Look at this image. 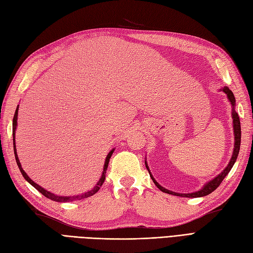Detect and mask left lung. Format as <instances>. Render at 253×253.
<instances>
[{
  "label": "left lung",
  "instance_id": "left-lung-1",
  "mask_svg": "<svg viewBox=\"0 0 253 253\" xmlns=\"http://www.w3.org/2000/svg\"><path fill=\"white\" fill-rule=\"evenodd\" d=\"M222 90L227 93L228 95V99L230 100L232 106H233V111H232V116H233V128H234V136H235V143H234V151H233V154H232V158H231V161L229 163V165L226 167V169L223 170V171L218 174L215 179H213L211 181H210L209 183H207L206 185L203 186V188L201 190H199V192H196V193H192V194H176V193H173L171 192V190H168L166 188L162 187L160 184L156 182L154 180V177L151 175V173H150V170L147 166V163H146V167L148 169V171L150 173V176H151V179L153 180L154 184L156 186H158V188H160L162 192L164 193H167V194H170V195H174V196H180V197H187V198H198V197H203V196H207L209 194H211V192H214V190L220 185V183L222 182V180L224 179V177L227 176V174L230 172V170L232 169V167H233L234 163L237 159V155H238V152H240V147H241V121H240V117H238L237 113L235 112L234 110V105H235V98H234V94L233 92H232L229 87H223Z\"/></svg>",
  "mask_w": 253,
  "mask_h": 253
}]
</instances>
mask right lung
I'll use <instances>...</instances> for the list:
<instances>
[{
	"instance_id": "right-lung-1",
	"label": "right lung",
	"mask_w": 253,
	"mask_h": 253,
	"mask_svg": "<svg viewBox=\"0 0 253 253\" xmlns=\"http://www.w3.org/2000/svg\"><path fill=\"white\" fill-rule=\"evenodd\" d=\"M19 106V105H18ZM18 108L19 107H17V110H16V113H15V116H13V120H12V137H13V151H15V158H16V162H17V165H18V167H19V169H20V171H21V173H22V175L24 176V179L29 182L30 184H32V185L35 187L38 192H40L42 193L44 197H46V198H49V199H51V200H53V201H56V202H68V201H72V200H81V199H85V198H88V197H90V196H92V195H94L95 193L98 192V190L100 189V187L102 186V184L104 183V180H105V173H106V170H107V166H108V163H110V159H111V156H112V154H113V152H114V149L112 150V151L107 154V156H106V160H105V164H104V168H103V173H102V176H101V179L99 180V182H98V184L97 185H95L90 192H88V193H85V194H83V195H79V196H74V197H60V196H56V195H54V194H52V193H50V192H47V190H45L44 188H42V186H39L38 184H36L35 182L34 181H32L31 180V177H29V175H27L26 173H25V171L24 170L22 169V167H21V164H20V161H19V159H18V155H17V150H16V143H15V133H16V127H17V119H18Z\"/></svg>"
}]
</instances>
